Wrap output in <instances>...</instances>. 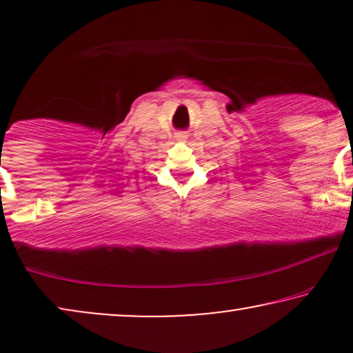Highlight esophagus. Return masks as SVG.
Returning <instances> with one entry per match:
<instances>
[{"label": "esophagus", "instance_id": "1", "mask_svg": "<svg viewBox=\"0 0 353 353\" xmlns=\"http://www.w3.org/2000/svg\"><path fill=\"white\" fill-rule=\"evenodd\" d=\"M180 138H181V139H185L186 137H185V134H180Z\"/></svg>", "mask_w": 353, "mask_h": 353}]
</instances>
